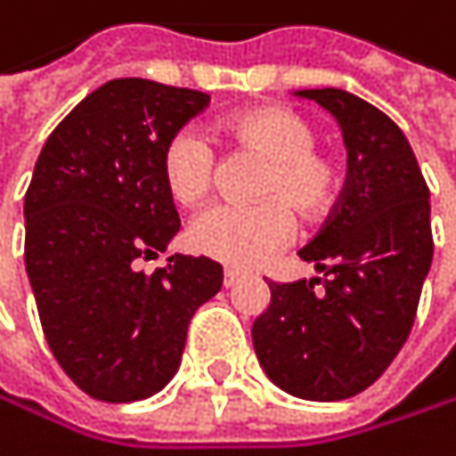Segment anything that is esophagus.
Masks as SVG:
<instances>
[{
    "instance_id": "esophagus-1",
    "label": "esophagus",
    "mask_w": 456,
    "mask_h": 456,
    "mask_svg": "<svg viewBox=\"0 0 456 456\" xmlns=\"http://www.w3.org/2000/svg\"><path fill=\"white\" fill-rule=\"evenodd\" d=\"M243 278H246V275H243L240 270H232V267H226V270H224V286H226V289L238 286V283H240Z\"/></svg>"
}]
</instances>
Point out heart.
<instances>
[{
  "label": "heart",
  "mask_w": 456,
  "mask_h": 456,
  "mask_svg": "<svg viewBox=\"0 0 456 456\" xmlns=\"http://www.w3.org/2000/svg\"><path fill=\"white\" fill-rule=\"evenodd\" d=\"M235 146L267 159L256 205H216L194 218V251L230 267H259L294 235V213L318 221L334 210L345 189V170L329 151L315 149L310 119L286 106H254L221 122ZM162 178L181 205H200L213 183V154L191 133H175L162 149Z\"/></svg>",
  "instance_id": "heart-1"
}]
</instances>
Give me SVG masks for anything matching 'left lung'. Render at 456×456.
Returning a JSON list of instances; mask_svg holds the SVG:
<instances>
[{
    "instance_id": "1",
    "label": "left lung",
    "mask_w": 456,
    "mask_h": 456,
    "mask_svg": "<svg viewBox=\"0 0 456 456\" xmlns=\"http://www.w3.org/2000/svg\"><path fill=\"white\" fill-rule=\"evenodd\" d=\"M342 127L345 191L299 251L323 278L270 283L251 337L265 374L305 401H345L374 385L414 326L433 262L430 189L403 130L369 101L315 87Z\"/></svg>"
}]
</instances>
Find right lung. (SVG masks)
<instances>
[{
  "label": "right lung",
  "mask_w": 456,
  "mask_h": 456,
  "mask_svg": "<svg viewBox=\"0 0 456 456\" xmlns=\"http://www.w3.org/2000/svg\"><path fill=\"white\" fill-rule=\"evenodd\" d=\"M210 95L151 79H111L79 101L45 141L23 200L26 275L45 339L90 398L143 401L181 366L186 329L218 294L224 270L173 254L181 230L162 178L165 143Z\"/></svg>",
  "instance_id": "obj_1"
}]
</instances>
